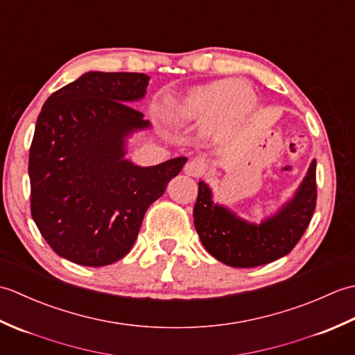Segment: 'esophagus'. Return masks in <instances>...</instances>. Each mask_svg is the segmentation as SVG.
I'll use <instances>...</instances> for the list:
<instances>
[{"label":"esophagus","mask_w":355,"mask_h":355,"mask_svg":"<svg viewBox=\"0 0 355 355\" xmlns=\"http://www.w3.org/2000/svg\"><path fill=\"white\" fill-rule=\"evenodd\" d=\"M184 173L189 177L198 178L202 175V173H205V166H202V163L200 160H191V162H187L184 166Z\"/></svg>","instance_id":"1"}]
</instances>
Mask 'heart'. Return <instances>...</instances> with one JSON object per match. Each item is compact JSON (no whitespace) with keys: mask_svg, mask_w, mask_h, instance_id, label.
<instances>
[{"mask_svg":"<svg viewBox=\"0 0 355 355\" xmlns=\"http://www.w3.org/2000/svg\"><path fill=\"white\" fill-rule=\"evenodd\" d=\"M256 96L244 82L215 80L195 87L168 107L173 123L202 125L214 140H227L254 108Z\"/></svg>","mask_w":355,"mask_h":355,"instance_id":"obj_1","label":"heart"}]
</instances>
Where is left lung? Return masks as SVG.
I'll return each instance as SVG.
<instances>
[{
    "instance_id": "obj_1",
    "label": "left lung",
    "mask_w": 355,
    "mask_h": 355,
    "mask_svg": "<svg viewBox=\"0 0 355 355\" xmlns=\"http://www.w3.org/2000/svg\"><path fill=\"white\" fill-rule=\"evenodd\" d=\"M315 200V160L293 198L261 224L248 223L227 207L215 205L210 187L200 182L193 224L202 245L214 258L236 268L258 267L293 250L311 221Z\"/></svg>"
}]
</instances>
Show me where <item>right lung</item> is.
I'll return each mask as SVG.
<instances>
[{
  "label": "right lung",
  "mask_w": 355,
  "mask_h": 355,
  "mask_svg": "<svg viewBox=\"0 0 355 355\" xmlns=\"http://www.w3.org/2000/svg\"><path fill=\"white\" fill-rule=\"evenodd\" d=\"M143 73L88 71L53 93L37 116L28 155L30 210L47 244L79 266L130 253L148 207L187 162L126 160V139L150 126L128 103L146 94Z\"/></svg>",
  "instance_id": "1"
}]
</instances>
